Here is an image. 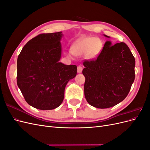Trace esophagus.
Masks as SVG:
<instances>
[{
    "label": "esophagus",
    "mask_w": 150,
    "mask_h": 150,
    "mask_svg": "<svg viewBox=\"0 0 150 150\" xmlns=\"http://www.w3.org/2000/svg\"><path fill=\"white\" fill-rule=\"evenodd\" d=\"M82 71H83V67L81 66H79L78 67V73H81V72H82Z\"/></svg>",
    "instance_id": "obj_1"
}]
</instances>
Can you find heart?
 I'll use <instances>...</instances> for the list:
<instances>
[{
	"instance_id": "heart-1",
	"label": "heart",
	"mask_w": 150,
	"mask_h": 150,
	"mask_svg": "<svg viewBox=\"0 0 150 150\" xmlns=\"http://www.w3.org/2000/svg\"><path fill=\"white\" fill-rule=\"evenodd\" d=\"M103 47L102 40L95 37H86L77 40L71 47V51L67 53V56L71 57L73 54L81 56L86 54L88 59H94L101 52Z\"/></svg>"
}]
</instances>
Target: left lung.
<instances>
[{
  "instance_id": "obj_1",
  "label": "left lung",
  "mask_w": 150,
  "mask_h": 150,
  "mask_svg": "<svg viewBox=\"0 0 150 150\" xmlns=\"http://www.w3.org/2000/svg\"><path fill=\"white\" fill-rule=\"evenodd\" d=\"M112 45L108 40L96 60L83 63L84 96L97 108H111L123 101L135 78V59L128 46L124 42Z\"/></svg>"
}]
</instances>
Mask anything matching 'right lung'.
<instances>
[{
    "instance_id": "right-lung-1",
    "label": "right lung",
    "mask_w": 150,
    "mask_h": 150,
    "mask_svg": "<svg viewBox=\"0 0 150 150\" xmlns=\"http://www.w3.org/2000/svg\"><path fill=\"white\" fill-rule=\"evenodd\" d=\"M62 32L40 34L28 42L17 58V83L30 106L41 110L59 106L76 65L59 62Z\"/></svg>"
}]
</instances>
